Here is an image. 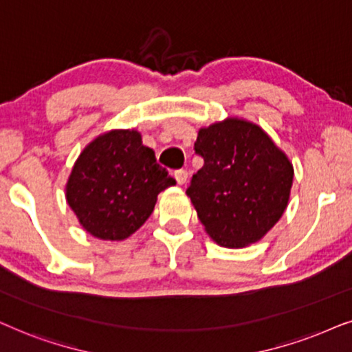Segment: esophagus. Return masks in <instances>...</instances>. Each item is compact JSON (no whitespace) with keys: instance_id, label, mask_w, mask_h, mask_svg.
I'll use <instances>...</instances> for the list:
<instances>
[{"instance_id":"esophagus-1","label":"esophagus","mask_w":352,"mask_h":352,"mask_svg":"<svg viewBox=\"0 0 352 352\" xmlns=\"http://www.w3.org/2000/svg\"><path fill=\"white\" fill-rule=\"evenodd\" d=\"M175 180L179 185H184L186 184V180H188V172L184 170V168H180V170H175Z\"/></svg>"}]
</instances>
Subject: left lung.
<instances>
[{
  "mask_svg": "<svg viewBox=\"0 0 352 352\" xmlns=\"http://www.w3.org/2000/svg\"><path fill=\"white\" fill-rule=\"evenodd\" d=\"M195 153L204 166L186 195L208 235L225 248L259 241L287 209L294 175L287 154L259 125L236 117L201 129Z\"/></svg>",
  "mask_w": 352,
  "mask_h": 352,
  "instance_id": "8db88e82",
  "label": "left lung"
}]
</instances>
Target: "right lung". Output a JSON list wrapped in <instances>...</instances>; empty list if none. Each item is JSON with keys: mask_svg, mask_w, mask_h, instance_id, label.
<instances>
[{"mask_svg": "<svg viewBox=\"0 0 352 352\" xmlns=\"http://www.w3.org/2000/svg\"><path fill=\"white\" fill-rule=\"evenodd\" d=\"M172 185L175 180L143 146L137 130H111L75 161L65 199L90 235L120 241L146 222L157 195Z\"/></svg>", "mask_w": 352, "mask_h": 352, "instance_id": "right-lung-1", "label": "right lung"}]
</instances>
